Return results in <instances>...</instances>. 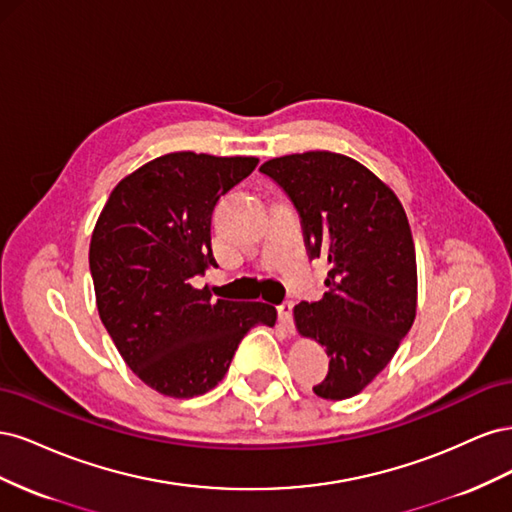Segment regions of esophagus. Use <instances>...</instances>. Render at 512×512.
<instances>
[{"label":"esophagus","instance_id":"esophagus-1","mask_svg":"<svg viewBox=\"0 0 512 512\" xmlns=\"http://www.w3.org/2000/svg\"><path fill=\"white\" fill-rule=\"evenodd\" d=\"M292 303L290 301H286L284 305H280L277 307V314H280V322L284 324V327H288V329H292Z\"/></svg>","mask_w":512,"mask_h":512}]
</instances>
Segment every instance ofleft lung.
I'll return each mask as SVG.
<instances>
[{
    "label": "left lung",
    "mask_w": 512,
    "mask_h": 512,
    "mask_svg": "<svg viewBox=\"0 0 512 512\" xmlns=\"http://www.w3.org/2000/svg\"><path fill=\"white\" fill-rule=\"evenodd\" d=\"M260 170L297 207L309 256L329 262L322 299L292 312L299 335L329 356L314 393L350 399L391 363L416 318V252L404 205L342 153H290Z\"/></svg>",
    "instance_id": "left-lung-1"
}]
</instances>
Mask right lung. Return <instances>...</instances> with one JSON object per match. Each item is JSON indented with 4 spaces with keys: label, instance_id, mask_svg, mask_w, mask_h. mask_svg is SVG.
Listing matches in <instances>:
<instances>
[{
    "label": "right lung",
    "instance_id": "obj_1",
    "mask_svg": "<svg viewBox=\"0 0 512 512\" xmlns=\"http://www.w3.org/2000/svg\"><path fill=\"white\" fill-rule=\"evenodd\" d=\"M256 164L254 156L166 153L115 185L91 232L100 320L121 359L164 397L205 395L226 376L247 331L275 327L273 305L213 301L207 286L192 284L218 267L215 203Z\"/></svg>",
    "mask_w": 512,
    "mask_h": 512
}]
</instances>
